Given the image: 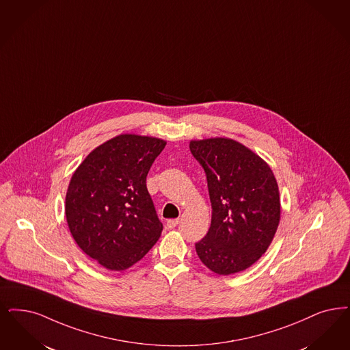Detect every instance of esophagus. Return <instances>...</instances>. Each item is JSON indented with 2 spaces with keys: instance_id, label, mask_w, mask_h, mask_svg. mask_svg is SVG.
<instances>
[{
  "instance_id": "34e87169",
  "label": "esophagus",
  "mask_w": 350,
  "mask_h": 350,
  "mask_svg": "<svg viewBox=\"0 0 350 350\" xmlns=\"http://www.w3.org/2000/svg\"><path fill=\"white\" fill-rule=\"evenodd\" d=\"M180 223V220L178 219H170L167 221V226H168L169 229H173V228H176L177 225Z\"/></svg>"
}]
</instances>
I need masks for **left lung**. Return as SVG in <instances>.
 <instances>
[{
    "label": "left lung",
    "mask_w": 350,
    "mask_h": 350,
    "mask_svg": "<svg viewBox=\"0 0 350 350\" xmlns=\"http://www.w3.org/2000/svg\"><path fill=\"white\" fill-rule=\"evenodd\" d=\"M207 174L212 220L196 243L202 263L217 275L252 267L267 252L281 217L278 181L266 161L237 140H190Z\"/></svg>",
    "instance_id": "obj_1"
}]
</instances>
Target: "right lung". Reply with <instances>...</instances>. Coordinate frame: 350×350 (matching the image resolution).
Segmentation results:
<instances>
[{
  "instance_id": "right-lung-1",
  "label": "right lung",
  "mask_w": 350,
  "mask_h": 350,
  "mask_svg": "<svg viewBox=\"0 0 350 350\" xmlns=\"http://www.w3.org/2000/svg\"><path fill=\"white\" fill-rule=\"evenodd\" d=\"M167 142L120 134L85 156L71 176L65 216L84 254L111 271H125L161 236L146 178Z\"/></svg>"
}]
</instances>
